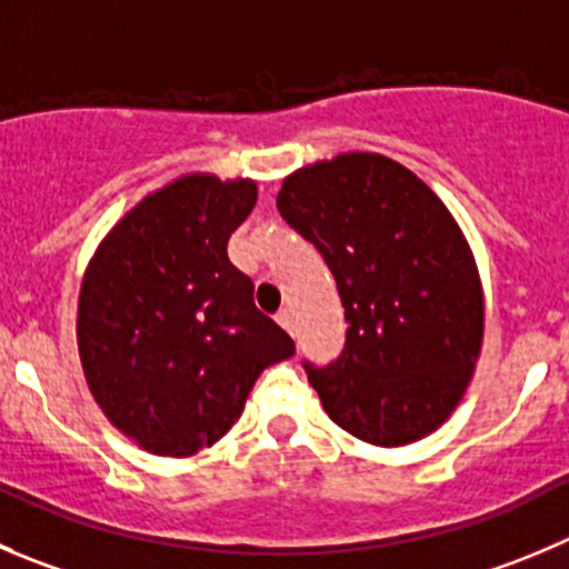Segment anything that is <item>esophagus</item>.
Wrapping results in <instances>:
<instances>
[{
    "mask_svg": "<svg viewBox=\"0 0 569 569\" xmlns=\"http://www.w3.org/2000/svg\"><path fill=\"white\" fill-rule=\"evenodd\" d=\"M276 321H279L281 329H288V332H293V312H290V310H281L279 316H276Z\"/></svg>",
    "mask_w": 569,
    "mask_h": 569,
    "instance_id": "esophagus-1",
    "label": "esophagus"
}]
</instances>
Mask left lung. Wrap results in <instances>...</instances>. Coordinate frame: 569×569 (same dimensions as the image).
<instances>
[{"label": "left lung", "mask_w": 569, "mask_h": 569, "mask_svg": "<svg viewBox=\"0 0 569 569\" xmlns=\"http://www.w3.org/2000/svg\"><path fill=\"white\" fill-rule=\"evenodd\" d=\"M276 207L321 251L349 321L338 360L305 362L329 419L377 447L441 427L483 343L478 264L450 209L380 153L301 167Z\"/></svg>", "instance_id": "obj_1"}]
</instances>
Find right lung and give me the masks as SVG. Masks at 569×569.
I'll list each match as a JSON object with an SVG mask.
<instances>
[{"label":"right lung","mask_w":569,"mask_h":569,"mask_svg":"<svg viewBox=\"0 0 569 569\" xmlns=\"http://www.w3.org/2000/svg\"><path fill=\"white\" fill-rule=\"evenodd\" d=\"M253 203L248 178L181 176L139 200L86 268V382L108 421L153 456L212 447L240 419L257 377L296 351L226 251Z\"/></svg>","instance_id":"1"}]
</instances>
